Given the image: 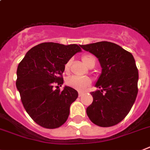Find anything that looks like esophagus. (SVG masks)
Here are the masks:
<instances>
[{
	"label": "esophagus",
	"instance_id": "1",
	"mask_svg": "<svg viewBox=\"0 0 150 150\" xmlns=\"http://www.w3.org/2000/svg\"><path fill=\"white\" fill-rule=\"evenodd\" d=\"M83 94H84V93H83V92H79V93H78L79 96H83Z\"/></svg>",
	"mask_w": 150,
	"mask_h": 150
}]
</instances>
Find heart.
<instances>
[{"label":"heart","mask_w":150,"mask_h":150,"mask_svg":"<svg viewBox=\"0 0 150 150\" xmlns=\"http://www.w3.org/2000/svg\"><path fill=\"white\" fill-rule=\"evenodd\" d=\"M82 61L84 63L86 66L89 67L93 63L96 64V58L93 55L91 54H86L82 57ZM71 61H68L65 64V70H68L70 66ZM67 85L69 86L70 87L78 91H83L86 86L90 84L91 80L87 76H72L67 80Z\"/></svg>","instance_id":"b5f03b06"}]
</instances>
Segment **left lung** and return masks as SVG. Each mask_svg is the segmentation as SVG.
<instances>
[{
	"mask_svg": "<svg viewBox=\"0 0 150 150\" xmlns=\"http://www.w3.org/2000/svg\"><path fill=\"white\" fill-rule=\"evenodd\" d=\"M94 54L102 73L92 92L93 103L86 108L90 121L99 127H112L129 113L138 93L139 75L132 54L109 42L80 45Z\"/></svg>",
	"mask_w": 150,
	"mask_h": 150,
	"instance_id": "obj_1",
	"label": "left lung"
}]
</instances>
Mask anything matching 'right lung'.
Here are the masks:
<instances>
[{"mask_svg":"<svg viewBox=\"0 0 150 150\" xmlns=\"http://www.w3.org/2000/svg\"><path fill=\"white\" fill-rule=\"evenodd\" d=\"M80 52L76 44L44 42L29 50L18 65L16 86L22 103L33 121L45 128H57L68 118L78 93L67 86L61 91L58 86L64 83L66 63Z\"/></svg>","mask_w":150,"mask_h":150,"instance_id":"add662e5","label":"right lung"}]
</instances>
